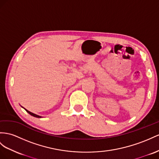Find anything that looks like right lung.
Instances as JSON below:
<instances>
[{
    "instance_id": "obj_1",
    "label": "right lung",
    "mask_w": 159,
    "mask_h": 159,
    "mask_svg": "<svg viewBox=\"0 0 159 159\" xmlns=\"http://www.w3.org/2000/svg\"><path fill=\"white\" fill-rule=\"evenodd\" d=\"M25 109V108H24ZM26 110V111L27 112V113H29L30 115H31L32 116H34V117H38V118H40V117H42L41 116H38V115H36V114H35V113H31V112H30V111H29L28 110H27V109H25Z\"/></svg>"
}]
</instances>
